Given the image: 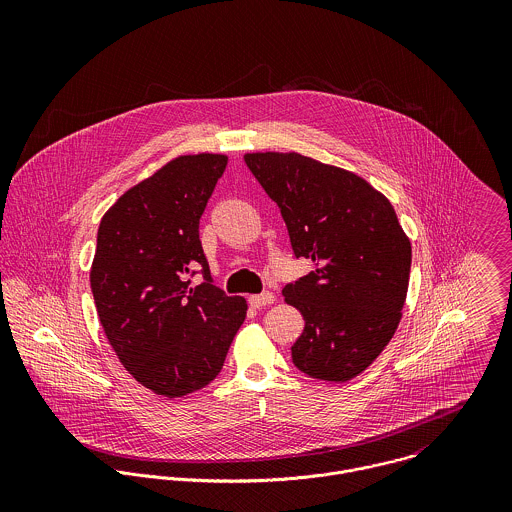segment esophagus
I'll return each instance as SVG.
<instances>
[{"label": "esophagus", "instance_id": "obj_1", "mask_svg": "<svg viewBox=\"0 0 512 512\" xmlns=\"http://www.w3.org/2000/svg\"><path fill=\"white\" fill-rule=\"evenodd\" d=\"M250 305L252 307H266V305H272L274 301H276V297H274V293L272 292H262L256 293V295H250Z\"/></svg>", "mask_w": 512, "mask_h": 512}]
</instances>
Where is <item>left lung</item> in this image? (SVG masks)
I'll list each match as a JSON object with an SVG mask.
<instances>
[{
	"instance_id": "8db88e82",
	"label": "left lung",
	"mask_w": 512,
	"mask_h": 512,
	"mask_svg": "<svg viewBox=\"0 0 512 512\" xmlns=\"http://www.w3.org/2000/svg\"><path fill=\"white\" fill-rule=\"evenodd\" d=\"M244 161L280 207L293 254L315 264L282 292L305 319L293 365L317 380L347 382L394 337L410 240L390 201L347 169L295 151L246 153Z\"/></svg>"
}]
</instances>
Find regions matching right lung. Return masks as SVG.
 Wrapping results in <instances>:
<instances>
[{"instance_id":"right-lung-1","label":"right lung","mask_w":512,"mask_h":512,"mask_svg":"<svg viewBox=\"0 0 512 512\" xmlns=\"http://www.w3.org/2000/svg\"><path fill=\"white\" fill-rule=\"evenodd\" d=\"M222 153L179 155L100 220L90 268L102 329L146 388L181 398L207 386L244 323L246 299L213 286L199 219L226 169ZM199 263L206 282L186 278Z\"/></svg>"}]
</instances>
